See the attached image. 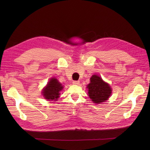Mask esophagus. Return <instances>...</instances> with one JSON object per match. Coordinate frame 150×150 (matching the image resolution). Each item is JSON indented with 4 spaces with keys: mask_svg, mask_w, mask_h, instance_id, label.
Segmentation results:
<instances>
[{
    "mask_svg": "<svg viewBox=\"0 0 150 150\" xmlns=\"http://www.w3.org/2000/svg\"><path fill=\"white\" fill-rule=\"evenodd\" d=\"M79 81H74L73 82H72V84H74V85H78L79 84Z\"/></svg>",
    "mask_w": 150,
    "mask_h": 150,
    "instance_id": "esophagus-1",
    "label": "esophagus"
}]
</instances>
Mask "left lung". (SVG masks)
Wrapping results in <instances>:
<instances>
[{
  "mask_svg": "<svg viewBox=\"0 0 150 150\" xmlns=\"http://www.w3.org/2000/svg\"><path fill=\"white\" fill-rule=\"evenodd\" d=\"M88 94L91 101L96 104L105 102L110 97L112 89L110 86L104 82L100 76L94 74L90 78V83L87 86Z\"/></svg>",
  "mask_w": 150,
  "mask_h": 150,
  "instance_id": "left-lung-1",
  "label": "left lung"
}]
</instances>
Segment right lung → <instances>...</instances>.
Segmentation results:
<instances>
[{
	"label": "right lung",
	"instance_id": "1",
	"mask_svg": "<svg viewBox=\"0 0 150 150\" xmlns=\"http://www.w3.org/2000/svg\"><path fill=\"white\" fill-rule=\"evenodd\" d=\"M62 89V84L56 78H52L50 79L47 86L43 88L42 94L44 98L49 101H56L60 97V91Z\"/></svg>",
	"mask_w": 150,
	"mask_h": 150
}]
</instances>
